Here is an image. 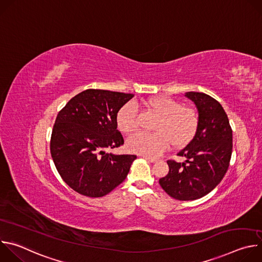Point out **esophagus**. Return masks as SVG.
<instances>
[{"mask_svg":"<svg viewBox=\"0 0 262 262\" xmlns=\"http://www.w3.org/2000/svg\"><path fill=\"white\" fill-rule=\"evenodd\" d=\"M143 158H144L145 160H147L148 162H150V163H156V162H158V160H157V159H155V158H150V157H146V156H143Z\"/></svg>","mask_w":262,"mask_h":262,"instance_id":"esophagus-1","label":"esophagus"}]
</instances>
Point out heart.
<instances>
[{"mask_svg":"<svg viewBox=\"0 0 262 262\" xmlns=\"http://www.w3.org/2000/svg\"><path fill=\"white\" fill-rule=\"evenodd\" d=\"M144 105L159 115L154 130L148 134L138 132L126 141L128 151L146 156L159 157L170 147H183L195 137L199 118L193 107L182 105L174 98L159 95L148 98ZM138 110L134 102L122 105L116 115V124L123 134H130L137 128Z\"/></svg>","mask_w":262,"mask_h":262,"instance_id":"obj_1","label":"heart"}]
</instances>
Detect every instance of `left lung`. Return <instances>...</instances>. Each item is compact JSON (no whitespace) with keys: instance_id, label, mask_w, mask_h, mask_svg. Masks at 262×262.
<instances>
[{"instance_id":"1","label":"left lung","mask_w":262,"mask_h":262,"mask_svg":"<svg viewBox=\"0 0 262 262\" xmlns=\"http://www.w3.org/2000/svg\"><path fill=\"white\" fill-rule=\"evenodd\" d=\"M197 106L199 124L194 139L177 154L184 163L169 160V173L160 179L172 198L189 201L210 193L225 176L232 154V129L221 103L202 92H186Z\"/></svg>"}]
</instances>
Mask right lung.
I'll use <instances>...</instances> for the list:
<instances>
[{
    "label": "right lung",
    "instance_id": "1",
    "mask_svg": "<svg viewBox=\"0 0 262 262\" xmlns=\"http://www.w3.org/2000/svg\"><path fill=\"white\" fill-rule=\"evenodd\" d=\"M134 94L88 89L59 112L51 138V155L62 179L87 197H102L127 176L133 155L106 150L123 145L116 115Z\"/></svg>",
    "mask_w": 262,
    "mask_h": 262
}]
</instances>
